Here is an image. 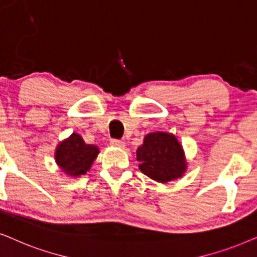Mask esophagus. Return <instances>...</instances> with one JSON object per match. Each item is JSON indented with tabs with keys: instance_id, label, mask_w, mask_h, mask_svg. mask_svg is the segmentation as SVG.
Masks as SVG:
<instances>
[{
	"instance_id": "esophagus-1",
	"label": "esophagus",
	"mask_w": 257,
	"mask_h": 257,
	"mask_svg": "<svg viewBox=\"0 0 257 257\" xmlns=\"http://www.w3.org/2000/svg\"><path fill=\"white\" fill-rule=\"evenodd\" d=\"M110 146L112 147H117V148H122V147H124V142L121 141V140H111L110 141Z\"/></svg>"
}]
</instances>
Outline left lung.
<instances>
[{"mask_svg": "<svg viewBox=\"0 0 257 257\" xmlns=\"http://www.w3.org/2000/svg\"><path fill=\"white\" fill-rule=\"evenodd\" d=\"M140 170L150 179L167 183L182 176L186 170L184 154L176 138L167 133H152L136 152Z\"/></svg>", "mask_w": 257, "mask_h": 257, "instance_id": "left-lung-1", "label": "left lung"}]
</instances>
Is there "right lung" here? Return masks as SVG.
Masks as SVG:
<instances>
[{"label":"right lung","instance_id":"1","mask_svg":"<svg viewBox=\"0 0 257 257\" xmlns=\"http://www.w3.org/2000/svg\"><path fill=\"white\" fill-rule=\"evenodd\" d=\"M97 154V147L87 145L80 135L74 133L57 147L55 160L68 175L78 176L87 173Z\"/></svg>","mask_w":257,"mask_h":257}]
</instances>
